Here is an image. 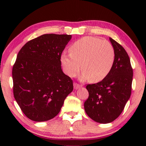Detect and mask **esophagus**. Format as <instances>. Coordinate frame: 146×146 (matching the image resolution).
I'll return each mask as SVG.
<instances>
[{
  "mask_svg": "<svg viewBox=\"0 0 146 146\" xmlns=\"http://www.w3.org/2000/svg\"><path fill=\"white\" fill-rule=\"evenodd\" d=\"M81 86H82L79 85L78 84H77V83H74V89H76V90L80 88Z\"/></svg>",
  "mask_w": 146,
  "mask_h": 146,
  "instance_id": "obj_1",
  "label": "esophagus"
}]
</instances>
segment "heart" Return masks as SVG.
<instances>
[{"label":"heart","instance_id":"heart-1","mask_svg":"<svg viewBox=\"0 0 146 146\" xmlns=\"http://www.w3.org/2000/svg\"><path fill=\"white\" fill-rule=\"evenodd\" d=\"M70 54H62L64 70L70 77H74L82 68L81 78L98 82L110 72L115 59L111 44L94 36H85L75 41L69 48Z\"/></svg>","mask_w":146,"mask_h":146}]
</instances>
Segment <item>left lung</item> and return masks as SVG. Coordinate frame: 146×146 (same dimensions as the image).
I'll list each match as a JSON object with an SVG mask.
<instances>
[{
	"label": "left lung",
	"instance_id": "obj_1",
	"mask_svg": "<svg viewBox=\"0 0 146 146\" xmlns=\"http://www.w3.org/2000/svg\"><path fill=\"white\" fill-rule=\"evenodd\" d=\"M110 40L115 52L113 66L102 80L86 86L89 96L84 105L87 115L101 123H110L121 114L130 97L133 79V69L125 50L111 38Z\"/></svg>",
	"mask_w": 146,
	"mask_h": 146
}]
</instances>
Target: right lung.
I'll use <instances>...</instances> for the list:
<instances>
[{
	"label": "right lung",
	"mask_w": 146,
	"mask_h": 146,
	"mask_svg": "<svg viewBox=\"0 0 146 146\" xmlns=\"http://www.w3.org/2000/svg\"><path fill=\"white\" fill-rule=\"evenodd\" d=\"M71 35L46 34L20 50L13 68V94L28 118L44 121L60 111L73 81L61 68L60 58Z\"/></svg>",
	"instance_id": "add662e5"
}]
</instances>
